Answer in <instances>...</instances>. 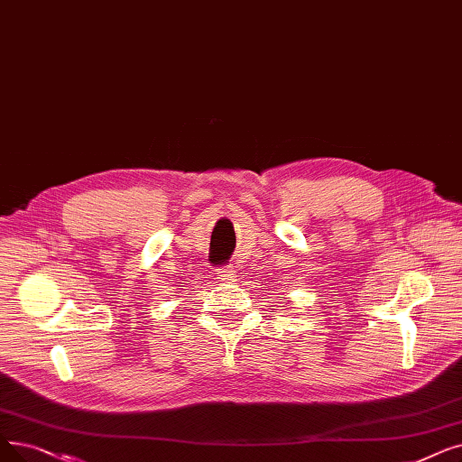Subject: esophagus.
<instances>
[{"label":"esophagus","mask_w":462,"mask_h":462,"mask_svg":"<svg viewBox=\"0 0 462 462\" xmlns=\"http://www.w3.org/2000/svg\"><path fill=\"white\" fill-rule=\"evenodd\" d=\"M217 273H218V279H220V281H234V277H236V272H234L232 266H230V268L218 270Z\"/></svg>","instance_id":"34e87169"}]
</instances>
